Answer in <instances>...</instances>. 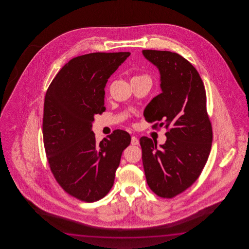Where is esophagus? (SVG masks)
<instances>
[{
    "label": "esophagus",
    "mask_w": 249,
    "mask_h": 249,
    "mask_svg": "<svg viewBox=\"0 0 249 249\" xmlns=\"http://www.w3.org/2000/svg\"><path fill=\"white\" fill-rule=\"evenodd\" d=\"M139 140H138L137 137H135V136H132V140H131V143H132V145H138L139 144Z\"/></svg>",
    "instance_id": "esophagus-1"
}]
</instances>
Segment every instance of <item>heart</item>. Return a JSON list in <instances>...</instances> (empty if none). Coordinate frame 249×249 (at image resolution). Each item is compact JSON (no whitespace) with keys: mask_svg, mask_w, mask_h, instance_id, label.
<instances>
[{"mask_svg":"<svg viewBox=\"0 0 249 249\" xmlns=\"http://www.w3.org/2000/svg\"><path fill=\"white\" fill-rule=\"evenodd\" d=\"M141 76H142V75H141Z\"/></svg>","mask_w":249,"mask_h":249,"instance_id":"heart-1","label":"heart"}]
</instances>
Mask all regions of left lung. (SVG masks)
Wrapping results in <instances>:
<instances>
[{"label": "left lung", "mask_w": 249, "mask_h": 249, "mask_svg": "<svg viewBox=\"0 0 249 249\" xmlns=\"http://www.w3.org/2000/svg\"><path fill=\"white\" fill-rule=\"evenodd\" d=\"M160 72L162 93L148 103L144 117L164 126L166 142L157 147L140 139L148 187L158 196L172 198L199 177L211 150L213 131L207 111L205 86L196 69L178 53L143 50Z\"/></svg>", "instance_id": "8db88e82"}]
</instances>
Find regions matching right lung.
Wrapping results in <instances>:
<instances>
[{
	"label": "right lung",
	"mask_w": 249,
	"mask_h": 249,
	"mask_svg": "<svg viewBox=\"0 0 249 249\" xmlns=\"http://www.w3.org/2000/svg\"><path fill=\"white\" fill-rule=\"evenodd\" d=\"M130 53H94L69 60L48 88L42 136L54 178L69 195L95 202L114 184L123 151L131 136L115 130L100 142L91 131L94 116L106 110L107 79Z\"/></svg>",
	"instance_id": "right-lung-1"
}]
</instances>
